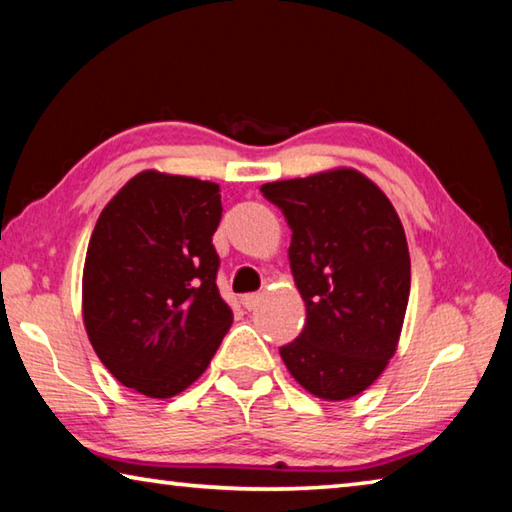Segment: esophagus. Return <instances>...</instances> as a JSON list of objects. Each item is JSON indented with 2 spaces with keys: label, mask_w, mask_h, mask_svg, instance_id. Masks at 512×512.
I'll list each match as a JSON object with an SVG mask.
<instances>
[{
  "label": "esophagus",
  "mask_w": 512,
  "mask_h": 512,
  "mask_svg": "<svg viewBox=\"0 0 512 512\" xmlns=\"http://www.w3.org/2000/svg\"><path fill=\"white\" fill-rule=\"evenodd\" d=\"M261 299H263V294L261 292H251V294H245V297H242V306H245L247 310H254L258 303H261Z\"/></svg>",
  "instance_id": "34e87169"
}]
</instances>
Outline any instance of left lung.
Wrapping results in <instances>:
<instances>
[{
  "instance_id": "1",
  "label": "left lung",
  "mask_w": 512,
  "mask_h": 512,
  "mask_svg": "<svg viewBox=\"0 0 512 512\" xmlns=\"http://www.w3.org/2000/svg\"><path fill=\"white\" fill-rule=\"evenodd\" d=\"M292 229L290 267L306 326L281 346L292 378L324 400L380 378L405 321L411 261L396 209L353 168L261 186Z\"/></svg>"
}]
</instances>
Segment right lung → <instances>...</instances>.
Here are the masks:
<instances>
[{
  "mask_svg": "<svg viewBox=\"0 0 512 512\" xmlns=\"http://www.w3.org/2000/svg\"><path fill=\"white\" fill-rule=\"evenodd\" d=\"M220 186L143 170L92 231L83 319L98 360L123 387L170 398L200 378L233 321L215 276Z\"/></svg>",
  "mask_w": 512,
  "mask_h": 512,
  "instance_id": "right-lung-1",
  "label": "right lung"
}]
</instances>
